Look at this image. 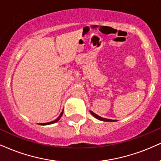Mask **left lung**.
<instances>
[{"mask_svg":"<svg viewBox=\"0 0 161 161\" xmlns=\"http://www.w3.org/2000/svg\"><path fill=\"white\" fill-rule=\"evenodd\" d=\"M90 113H91V114H92L93 116H94V117H96V119H99V120L104 121V122H116V121H115V120H112V119H108L102 118V117L99 116H98V115H97V114H95V113H93L92 111H90Z\"/></svg>","mask_w":161,"mask_h":161,"instance_id":"obj_1","label":"left lung"}]
</instances>
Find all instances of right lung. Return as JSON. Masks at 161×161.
<instances>
[{
  "label": "right lung",
  "instance_id": "add662e5",
  "mask_svg": "<svg viewBox=\"0 0 161 161\" xmlns=\"http://www.w3.org/2000/svg\"><path fill=\"white\" fill-rule=\"evenodd\" d=\"M63 110L62 111V113H61L60 114V115H59V117L56 120H54V121H53V122H47V123H42V124H40V125H51V124H53V123H55V122H57V121H58L59 119H60V117L62 116V115H63Z\"/></svg>",
  "mask_w": 161,
  "mask_h": 161
}]
</instances>
